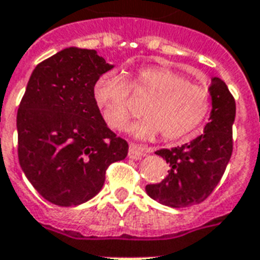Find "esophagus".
Here are the masks:
<instances>
[{
    "instance_id": "obj_1",
    "label": "esophagus",
    "mask_w": 260,
    "mask_h": 260,
    "mask_svg": "<svg viewBox=\"0 0 260 260\" xmlns=\"http://www.w3.org/2000/svg\"><path fill=\"white\" fill-rule=\"evenodd\" d=\"M150 153L149 147H142L139 145H134L131 143L129 145V151H128V157L132 159H140L145 154Z\"/></svg>"
}]
</instances>
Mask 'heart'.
<instances>
[{
  "label": "heart",
  "instance_id": "heart-1",
  "mask_svg": "<svg viewBox=\"0 0 260 260\" xmlns=\"http://www.w3.org/2000/svg\"><path fill=\"white\" fill-rule=\"evenodd\" d=\"M150 96L142 120L129 132L143 139L157 134L175 140L197 129L211 109V93L203 85L189 82L179 71L165 66H143L126 81L120 73L106 71L93 84V99L102 118L111 129L121 131L132 117L129 95Z\"/></svg>",
  "mask_w": 260,
  "mask_h": 260
}]
</instances>
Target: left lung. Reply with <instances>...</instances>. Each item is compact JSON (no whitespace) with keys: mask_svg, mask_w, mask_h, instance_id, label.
<instances>
[{"mask_svg":"<svg viewBox=\"0 0 260 260\" xmlns=\"http://www.w3.org/2000/svg\"><path fill=\"white\" fill-rule=\"evenodd\" d=\"M208 91L212 110L203 135L183 146L155 151L171 169L162 182L147 184L146 193L171 208H186L208 199L232 157L236 101L218 77H213Z\"/></svg>","mask_w":260,"mask_h":260,"instance_id":"left-lung-1","label":"left lung"}]
</instances>
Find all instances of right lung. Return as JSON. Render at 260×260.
<instances>
[{
	"mask_svg": "<svg viewBox=\"0 0 260 260\" xmlns=\"http://www.w3.org/2000/svg\"><path fill=\"white\" fill-rule=\"evenodd\" d=\"M113 67L93 49L70 47L41 61L28 80L17 110V155L34 189L55 205L95 197L109 165L128 154L93 99L98 77Z\"/></svg>",
	"mask_w": 260,
	"mask_h": 260,
	"instance_id": "obj_1",
	"label": "right lung"
}]
</instances>
